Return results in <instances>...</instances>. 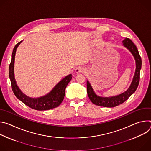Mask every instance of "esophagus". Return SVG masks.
I'll list each match as a JSON object with an SVG mask.
<instances>
[{
    "label": "esophagus",
    "mask_w": 151,
    "mask_h": 151,
    "mask_svg": "<svg viewBox=\"0 0 151 151\" xmlns=\"http://www.w3.org/2000/svg\"><path fill=\"white\" fill-rule=\"evenodd\" d=\"M85 72V69L83 67H78L75 69V72L76 73H82Z\"/></svg>",
    "instance_id": "obj_1"
}]
</instances>
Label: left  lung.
Here are the masks:
<instances>
[{
  "mask_svg": "<svg viewBox=\"0 0 151 151\" xmlns=\"http://www.w3.org/2000/svg\"><path fill=\"white\" fill-rule=\"evenodd\" d=\"M123 45L131 52L136 61V70L134 75L130 87L124 93L118 96L104 97L97 96L94 91L90 82L87 81V88L88 96L91 101L96 105L107 107H114L117 106L130 97L136 90L140 81V72L142 67V59L138 50L134 43L128 38H125L123 41Z\"/></svg>",
  "mask_w": 151,
  "mask_h": 151,
  "instance_id": "obj_1",
  "label": "left lung"
}]
</instances>
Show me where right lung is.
Returning <instances> with one entry per match:
<instances>
[{
    "label": "right lung",
    "mask_w": 151,
    "mask_h": 151,
    "mask_svg": "<svg viewBox=\"0 0 151 151\" xmlns=\"http://www.w3.org/2000/svg\"><path fill=\"white\" fill-rule=\"evenodd\" d=\"M22 42H18L15 46L12 53L11 61L9 67V76L11 80V87L15 96L18 99L30 108L37 111L50 110L58 106L63 101L65 96V90L67 85L71 81L72 75L70 74L60 81L54 88L47 94L38 98H32L25 95L21 91L16 83L14 77V60L17 48Z\"/></svg>",
    "instance_id": "right-lung-1"
}]
</instances>
